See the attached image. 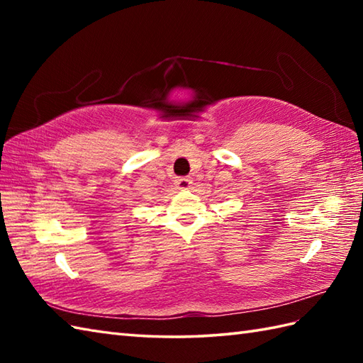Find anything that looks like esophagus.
<instances>
[{"instance_id": "obj_1", "label": "esophagus", "mask_w": 363, "mask_h": 363, "mask_svg": "<svg viewBox=\"0 0 363 363\" xmlns=\"http://www.w3.org/2000/svg\"><path fill=\"white\" fill-rule=\"evenodd\" d=\"M176 187L179 190H189L191 189V184H194V179L191 177H177V179L174 181Z\"/></svg>"}]
</instances>
